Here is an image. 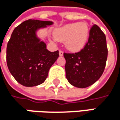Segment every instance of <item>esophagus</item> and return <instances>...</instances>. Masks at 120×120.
I'll return each instance as SVG.
<instances>
[{"label": "esophagus", "instance_id": "obj_1", "mask_svg": "<svg viewBox=\"0 0 120 120\" xmlns=\"http://www.w3.org/2000/svg\"><path fill=\"white\" fill-rule=\"evenodd\" d=\"M59 56H63V52H62L61 50L59 51Z\"/></svg>", "mask_w": 120, "mask_h": 120}]
</instances>
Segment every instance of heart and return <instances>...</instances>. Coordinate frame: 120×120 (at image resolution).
<instances>
[{
  "label": "heart",
  "mask_w": 120,
  "mask_h": 120,
  "mask_svg": "<svg viewBox=\"0 0 120 120\" xmlns=\"http://www.w3.org/2000/svg\"><path fill=\"white\" fill-rule=\"evenodd\" d=\"M90 35L87 23H72L57 28L54 32L56 39L64 41L65 48L71 52H78L86 45Z\"/></svg>",
  "instance_id": "1"
}]
</instances>
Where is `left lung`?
I'll return each instance as SVG.
<instances>
[{
    "mask_svg": "<svg viewBox=\"0 0 120 120\" xmlns=\"http://www.w3.org/2000/svg\"><path fill=\"white\" fill-rule=\"evenodd\" d=\"M108 56L106 38L100 28L94 25L83 49L75 53H64L66 78L74 87L85 88L101 76Z\"/></svg>",
    "mask_w": 120,
    "mask_h": 120,
    "instance_id": "obj_1",
    "label": "left lung"
}]
</instances>
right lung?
Returning <instances> with one entry per match:
<instances>
[{
    "label": "right lung",
    "instance_id": "add662e5",
    "mask_svg": "<svg viewBox=\"0 0 120 120\" xmlns=\"http://www.w3.org/2000/svg\"><path fill=\"white\" fill-rule=\"evenodd\" d=\"M53 21L29 19L14 28L7 46V64L15 80L26 87L43 83L49 71L59 57L51 52L37 36V31Z\"/></svg>",
    "mask_w": 120,
    "mask_h": 120
}]
</instances>
